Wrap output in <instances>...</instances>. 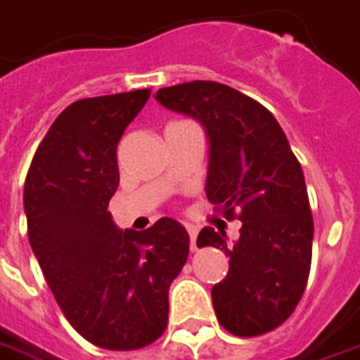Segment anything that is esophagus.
Returning <instances> with one entry per match:
<instances>
[{"instance_id":"esophagus-1","label":"esophagus","mask_w":360,"mask_h":360,"mask_svg":"<svg viewBox=\"0 0 360 360\" xmlns=\"http://www.w3.org/2000/svg\"><path fill=\"white\" fill-rule=\"evenodd\" d=\"M187 232H189V238H191V250L195 252L197 250V229L187 226Z\"/></svg>"}]
</instances>
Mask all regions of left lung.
I'll use <instances>...</instances> for the list:
<instances>
[{
  "instance_id": "1",
  "label": "left lung",
  "mask_w": 360,
  "mask_h": 360,
  "mask_svg": "<svg viewBox=\"0 0 360 360\" xmlns=\"http://www.w3.org/2000/svg\"><path fill=\"white\" fill-rule=\"evenodd\" d=\"M165 108L199 120L209 138L207 197L226 221L242 222L240 238L205 226L197 246L231 258L212 285L219 323L236 337L272 331L293 314L311 268L314 217L302 165L272 112L234 88L193 80L160 88Z\"/></svg>"
}]
</instances>
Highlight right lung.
<instances>
[{
    "mask_svg": "<svg viewBox=\"0 0 360 360\" xmlns=\"http://www.w3.org/2000/svg\"><path fill=\"white\" fill-rule=\"evenodd\" d=\"M149 94L72 102L39 143L23 191L29 242L60 311L108 351L160 339L169 285L189 256V234L177 221L122 232L108 212L120 183L118 141Z\"/></svg>",
    "mask_w": 360,
    "mask_h": 360,
    "instance_id": "1",
    "label": "right lung"
}]
</instances>
